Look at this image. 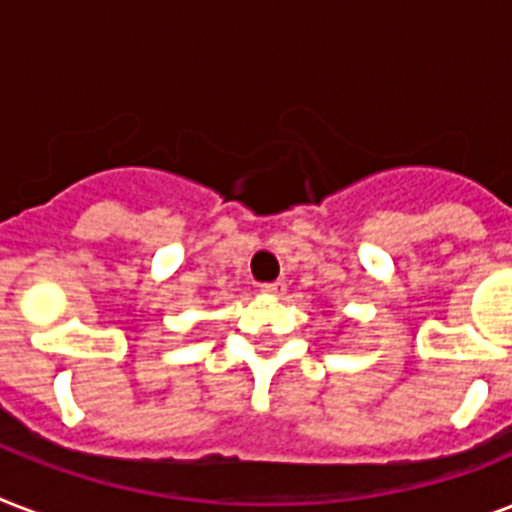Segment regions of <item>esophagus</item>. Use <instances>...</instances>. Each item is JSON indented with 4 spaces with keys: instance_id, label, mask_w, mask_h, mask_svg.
I'll use <instances>...</instances> for the list:
<instances>
[{
    "instance_id": "obj_1",
    "label": "esophagus",
    "mask_w": 512,
    "mask_h": 512,
    "mask_svg": "<svg viewBox=\"0 0 512 512\" xmlns=\"http://www.w3.org/2000/svg\"><path fill=\"white\" fill-rule=\"evenodd\" d=\"M260 292H263V295L281 297L284 292H287V284H284V281H271V284H263V287H260Z\"/></svg>"
}]
</instances>
